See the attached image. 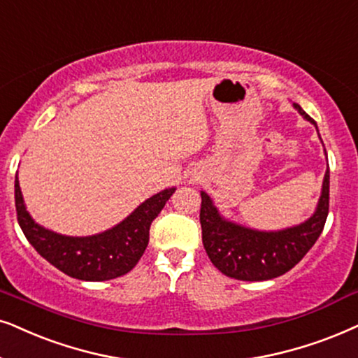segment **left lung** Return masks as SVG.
I'll use <instances>...</instances> for the list:
<instances>
[{
	"mask_svg": "<svg viewBox=\"0 0 358 358\" xmlns=\"http://www.w3.org/2000/svg\"><path fill=\"white\" fill-rule=\"evenodd\" d=\"M294 108L315 124L298 103ZM201 196L202 243L213 266L235 280H273L294 268L322 234L329 213V169L314 215L304 224L280 231H258L231 224L222 219L206 192Z\"/></svg>",
	"mask_w": 358,
	"mask_h": 358,
	"instance_id": "left-lung-1",
	"label": "left lung"
}]
</instances>
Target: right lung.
Masks as SVG:
<instances>
[{
  "instance_id": "1",
  "label": "right lung",
  "mask_w": 358,
  "mask_h": 358,
  "mask_svg": "<svg viewBox=\"0 0 358 358\" xmlns=\"http://www.w3.org/2000/svg\"><path fill=\"white\" fill-rule=\"evenodd\" d=\"M162 190L143 202L122 224L92 236H66L37 225L27 213L20 180H15L17 222L22 234L41 257L66 275L83 281H106L127 275L143 257L150 241L152 220L174 194Z\"/></svg>"
}]
</instances>
